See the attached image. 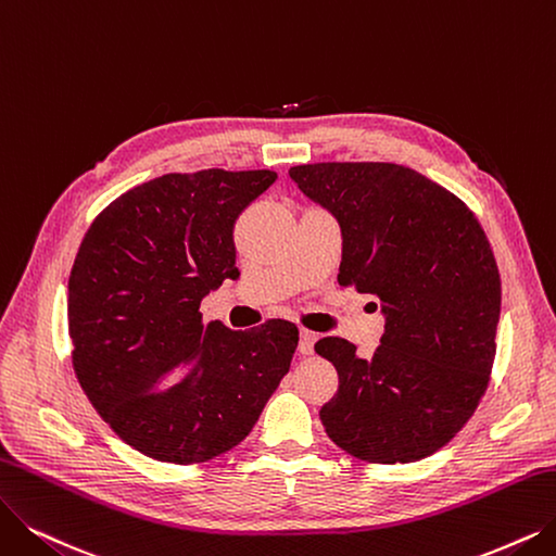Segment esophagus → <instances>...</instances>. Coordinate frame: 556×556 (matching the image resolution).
Returning <instances> with one entry per match:
<instances>
[{
  "label": "esophagus",
  "mask_w": 556,
  "mask_h": 556,
  "mask_svg": "<svg viewBox=\"0 0 556 556\" xmlns=\"http://www.w3.org/2000/svg\"><path fill=\"white\" fill-rule=\"evenodd\" d=\"M315 342H317V336L313 330H301V342H299V353L301 355H309L313 353V346H315Z\"/></svg>",
  "instance_id": "obj_1"
}]
</instances>
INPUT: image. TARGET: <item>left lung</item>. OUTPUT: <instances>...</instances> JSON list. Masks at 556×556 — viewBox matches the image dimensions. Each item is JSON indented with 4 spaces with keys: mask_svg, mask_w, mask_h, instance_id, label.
<instances>
[{
    "mask_svg": "<svg viewBox=\"0 0 556 556\" xmlns=\"http://www.w3.org/2000/svg\"><path fill=\"white\" fill-rule=\"evenodd\" d=\"M342 228L338 282L379 296L381 344L358 358L342 338L315 344L340 386L319 410L328 438L367 463H413L468 425L491 381L502 280L475 212L399 164L290 168Z\"/></svg>",
    "mask_w": 556,
    "mask_h": 556,
    "instance_id": "obj_1",
    "label": "left lung"
}]
</instances>
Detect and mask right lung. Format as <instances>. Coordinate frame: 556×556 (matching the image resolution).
I'll list each match as a JSON object with an SVG mask.
<instances>
[{"instance_id": "obj_1", "label": "right lung", "mask_w": 556, "mask_h": 556, "mask_svg": "<svg viewBox=\"0 0 556 556\" xmlns=\"http://www.w3.org/2000/svg\"><path fill=\"white\" fill-rule=\"evenodd\" d=\"M274 170L168 173L118 195L86 230L68 280L75 376L121 440L164 463L226 454L290 371L299 328L203 321L237 278L235 224Z\"/></svg>"}]
</instances>
